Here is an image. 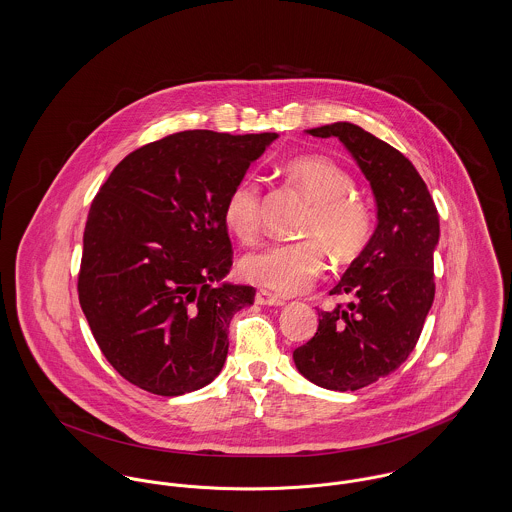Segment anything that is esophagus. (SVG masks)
<instances>
[{
  "label": "esophagus",
  "mask_w": 512,
  "mask_h": 512,
  "mask_svg": "<svg viewBox=\"0 0 512 512\" xmlns=\"http://www.w3.org/2000/svg\"><path fill=\"white\" fill-rule=\"evenodd\" d=\"M255 300H257L259 305H274V307L284 305V300H282V298L274 296V294L267 292V290H259V292H257V296H255Z\"/></svg>",
  "instance_id": "obj_1"
}]
</instances>
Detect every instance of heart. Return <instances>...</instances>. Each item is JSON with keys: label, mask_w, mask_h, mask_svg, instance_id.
I'll return each mask as SVG.
<instances>
[{"label": "heart", "mask_w": 512, "mask_h": 512, "mask_svg": "<svg viewBox=\"0 0 512 512\" xmlns=\"http://www.w3.org/2000/svg\"><path fill=\"white\" fill-rule=\"evenodd\" d=\"M286 178L313 201L303 224L309 240L272 243L243 257L241 272L247 280L280 294H298L313 284L325 269V243L334 259H354L371 236V212L350 195L354 180L327 156H298L284 166ZM224 222L241 241H251L261 224V187L253 178L232 185L224 201ZM318 239L315 241L314 238Z\"/></svg>", "instance_id": "b5f03b06"}]
</instances>
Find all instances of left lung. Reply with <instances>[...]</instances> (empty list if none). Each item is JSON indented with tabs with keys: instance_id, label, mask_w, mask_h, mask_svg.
<instances>
[{
	"instance_id": "obj_1",
	"label": "left lung",
	"mask_w": 512,
	"mask_h": 512,
	"mask_svg": "<svg viewBox=\"0 0 512 512\" xmlns=\"http://www.w3.org/2000/svg\"><path fill=\"white\" fill-rule=\"evenodd\" d=\"M305 133L336 137L354 156L375 195L377 226L331 290L352 301L319 311V329L294 350V363L323 389L358 391L398 369L416 348L435 298L439 214L414 164L360 125L336 121Z\"/></svg>"
}]
</instances>
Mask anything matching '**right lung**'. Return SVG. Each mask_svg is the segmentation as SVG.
<instances>
[{"instance_id":"add662e5","label":"right lung","mask_w":512,"mask_h":512,"mask_svg":"<svg viewBox=\"0 0 512 512\" xmlns=\"http://www.w3.org/2000/svg\"><path fill=\"white\" fill-rule=\"evenodd\" d=\"M181 131L127 154L92 201L79 303L104 358L143 391L203 389L228 354L251 286L232 267L224 201L276 139Z\"/></svg>"}]
</instances>
